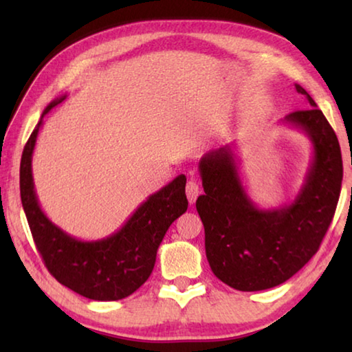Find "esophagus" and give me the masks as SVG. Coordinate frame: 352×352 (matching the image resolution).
Wrapping results in <instances>:
<instances>
[{
	"label": "esophagus",
	"mask_w": 352,
	"mask_h": 352,
	"mask_svg": "<svg viewBox=\"0 0 352 352\" xmlns=\"http://www.w3.org/2000/svg\"><path fill=\"white\" fill-rule=\"evenodd\" d=\"M200 194V188H199V183L195 180H189L186 184V195H188V200L189 204H194L195 199L199 197Z\"/></svg>",
	"instance_id": "esophagus-1"
}]
</instances>
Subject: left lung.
Returning a JSON list of instances; mask_svg holds the SVG:
<instances>
[{"instance_id": "8db88e82", "label": "left lung", "mask_w": 352, "mask_h": 352, "mask_svg": "<svg viewBox=\"0 0 352 352\" xmlns=\"http://www.w3.org/2000/svg\"><path fill=\"white\" fill-rule=\"evenodd\" d=\"M295 88L311 107L289 113L281 122L301 130L314 153L294 201L272 210L256 205L242 184L234 142L200 158L205 194L195 206L205 226L206 259L214 275L236 290L276 287L301 270L317 253L340 197L337 135L305 88Z\"/></svg>"}]
</instances>
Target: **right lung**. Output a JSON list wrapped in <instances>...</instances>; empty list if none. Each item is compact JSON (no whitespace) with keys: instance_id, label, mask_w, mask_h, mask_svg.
<instances>
[{"instance_id":"right-lung-1","label":"right lung","mask_w":352,"mask_h":352,"mask_svg":"<svg viewBox=\"0 0 352 352\" xmlns=\"http://www.w3.org/2000/svg\"><path fill=\"white\" fill-rule=\"evenodd\" d=\"M52 100L29 136L20 164V194L29 228L46 269L65 287L94 301H116L132 295L153 270L160 243L175 219L188 210L186 177H175L146 201L116 233L98 241L76 239L52 223L40 208L34 188L32 155L46 113L62 104Z\"/></svg>"}]
</instances>
